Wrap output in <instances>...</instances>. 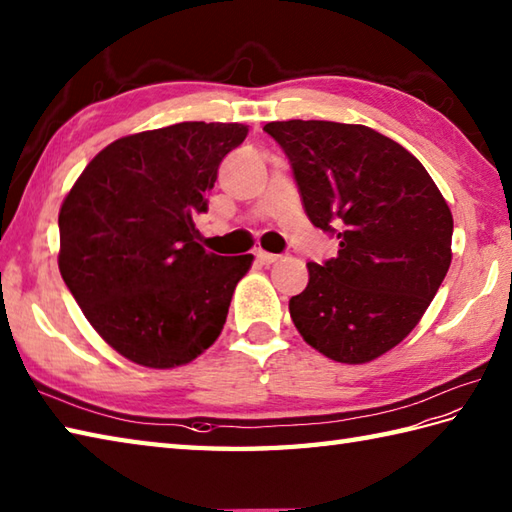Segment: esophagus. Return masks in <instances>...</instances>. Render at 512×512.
Wrapping results in <instances>:
<instances>
[{
  "mask_svg": "<svg viewBox=\"0 0 512 512\" xmlns=\"http://www.w3.org/2000/svg\"><path fill=\"white\" fill-rule=\"evenodd\" d=\"M256 260H258L260 265H271V263H276L278 256L276 254H269V252H263V249H258Z\"/></svg>",
  "mask_w": 512,
  "mask_h": 512,
  "instance_id": "obj_1",
  "label": "esophagus"
}]
</instances>
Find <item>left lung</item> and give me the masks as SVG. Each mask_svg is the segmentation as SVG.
I'll list each match as a JSON object with an SVG mask.
<instances>
[{
	"instance_id": "obj_1",
	"label": "left lung",
	"mask_w": 512,
	"mask_h": 512,
	"mask_svg": "<svg viewBox=\"0 0 512 512\" xmlns=\"http://www.w3.org/2000/svg\"><path fill=\"white\" fill-rule=\"evenodd\" d=\"M314 227L336 258L307 263L289 300L300 336L327 358L362 364L409 336L451 267L453 216L415 156L367 125L274 121Z\"/></svg>"
}]
</instances>
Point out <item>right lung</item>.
Instances as JSON below:
<instances>
[{
	"label": "right lung",
	"instance_id": "add662e5",
	"mask_svg": "<svg viewBox=\"0 0 512 512\" xmlns=\"http://www.w3.org/2000/svg\"><path fill=\"white\" fill-rule=\"evenodd\" d=\"M243 123L183 121L101 150L59 212V271L112 349L152 369L194 360L221 336L254 256H216L194 238L218 165Z\"/></svg>",
	"mask_w": 512,
	"mask_h": 512
}]
</instances>
